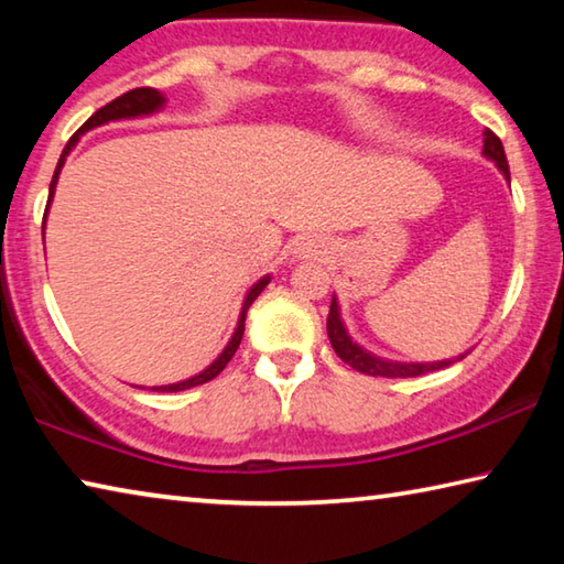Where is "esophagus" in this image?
<instances>
[{"instance_id": "1", "label": "esophagus", "mask_w": 564, "mask_h": 564, "mask_svg": "<svg viewBox=\"0 0 564 564\" xmlns=\"http://www.w3.org/2000/svg\"><path fill=\"white\" fill-rule=\"evenodd\" d=\"M295 253H301L303 259H316V256L326 253V243H323L318 236H303L299 241V248H295Z\"/></svg>"}]
</instances>
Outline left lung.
<instances>
[{"label": "left lung", "instance_id": "left-lung-1", "mask_svg": "<svg viewBox=\"0 0 564 564\" xmlns=\"http://www.w3.org/2000/svg\"><path fill=\"white\" fill-rule=\"evenodd\" d=\"M482 156L490 159L492 164L500 169V174L505 176V181H508V184H510V166H508V156H505L502 141L495 137L490 129L482 131ZM326 328H328L330 346H333V350L338 352V358L343 362H348L350 368H356L358 373H366V376L415 378V376H425V373H433V370H441V368L453 366L455 360H463L467 356V352H465V356L445 358V360H433V362H403V360L380 358V356H376V352L366 350V348L358 346V343L350 338L346 323H343V318H340V308H338L336 295H333V301H330Z\"/></svg>", "mask_w": 564, "mask_h": 564}]
</instances>
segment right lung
<instances>
[{"label":"right lung","mask_w":564,"mask_h":564,"mask_svg":"<svg viewBox=\"0 0 564 564\" xmlns=\"http://www.w3.org/2000/svg\"><path fill=\"white\" fill-rule=\"evenodd\" d=\"M164 104H166L164 94L156 91V89H151V87H141V89H131V91H127V94H121L119 99L109 101L107 107H101L97 113H91V117L87 119V123H84V127H82L79 131H76L69 141H66V147H64V151H62L59 164H56V171H54L52 184H50V198H46L44 226H46V214H50V206H52V198H54V191H56V181H59V174H62V169H64V161H66V156L72 154V149H74L76 144H79V139L84 137V133H87L89 129L104 127V123H109V121L151 117V113H156V111L164 109ZM44 226H42V234H44ZM269 283H271V275L265 273L263 279H259V281H256V283L251 285V289H248L246 299H243V305H241V313H238V323H236L234 336H231V340L226 343V348H224L221 352H218V358L212 362V366H206V368L202 370V373L191 376V378H186V380H178V383L154 386L151 390H159V393H178V390H188V388H196V386H202V383H208V380H214L218 373H221V370L226 368V362L231 360L234 352L238 350V343H241V338H243V330H246V313H248V308H251V303H253L256 299H259L261 291H263ZM137 388H144V386H137Z\"/></svg>","instance_id":"1"}]
</instances>
